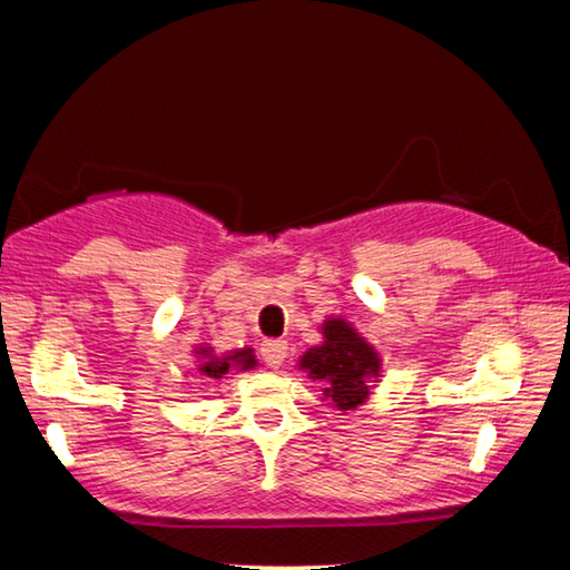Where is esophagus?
I'll list each match as a JSON object with an SVG mask.
<instances>
[{"label":"esophagus","mask_w":570,"mask_h":570,"mask_svg":"<svg viewBox=\"0 0 570 570\" xmlns=\"http://www.w3.org/2000/svg\"><path fill=\"white\" fill-rule=\"evenodd\" d=\"M262 354L268 366H282L286 360V342L268 340L262 344Z\"/></svg>","instance_id":"34e87169"}]
</instances>
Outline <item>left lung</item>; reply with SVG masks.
<instances>
[{"instance_id":"left-lung-1","label":"left lung","mask_w":570,"mask_h":570,"mask_svg":"<svg viewBox=\"0 0 570 570\" xmlns=\"http://www.w3.org/2000/svg\"><path fill=\"white\" fill-rule=\"evenodd\" d=\"M324 342L304 352L298 366L322 384V394L340 412L356 410L370 397V380L380 377L382 360L350 322L326 320Z\"/></svg>"}]
</instances>
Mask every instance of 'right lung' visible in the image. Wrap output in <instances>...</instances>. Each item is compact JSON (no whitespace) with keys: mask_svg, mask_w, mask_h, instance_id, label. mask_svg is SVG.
I'll return each instance as SVG.
<instances>
[{"mask_svg":"<svg viewBox=\"0 0 570 570\" xmlns=\"http://www.w3.org/2000/svg\"><path fill=\"white\" fill-rule=\"evenodd\" d=\"M198 356H204V362L198 364V372L204 374L208 380H224L230 370H238V372H246V370H254L258 364L254 350L246 346V350H236L226 356H216L210 346H198L196 350Z\"/></svg>","mask_w":570,"mask_h":570,"instance_id":"obj_1","label":"right lung"}]
</instances>
